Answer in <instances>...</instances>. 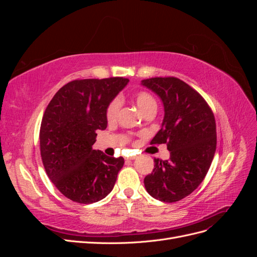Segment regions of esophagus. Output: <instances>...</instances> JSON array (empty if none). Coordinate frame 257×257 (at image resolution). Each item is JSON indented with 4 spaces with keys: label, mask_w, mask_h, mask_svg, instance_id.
<instances>
[{
    "label": "esophagus",
    "mask_w": 257,
    "mask_h": 257,
    "mask_svg": "<svg viewBox=\"0 0 257 257\" xmlns=\"http://www.w3.org/2000/svg\"><path fill=\"white\" fill-rule=\"evenodd\" d=\"M136 159H137V157H135V155H134V157L126 158V159H125V162H130V161H133V160H136Z\"/></svg>",
    "instance_id": "1"
}]
</instances>
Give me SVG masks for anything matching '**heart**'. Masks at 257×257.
<instances>
[{
  "label": "heart",
  "instance_id": "obj_1",
  "mask_svg": "<svg viewBox=\"0 0 257 257\" xmlns=\"http://www.w3.org/2000/svg\"><path fill=\"white\" fill-rule=\"evenodd\" d=\"M134 102L138 106L139 109L142 110L144 114L149 113L151 111H157L158 109V103L157 99L151 93L147 91H138L133 95ZM121 107V102L119 98H113L111 102L108 104L107 109H106V118L108 121H114L118 116L119 110Z\"/></svg>",
  "mask_w": 257,
  "mask_h": 257
}]
</instances>
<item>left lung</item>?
I'll use <instances>...</instances> for the list:
<instances>
[{
  "label": "left lung",
  "instance_id": "1",
  "mask_svg": "<svg viewBox=\"0 0 257 257\" xmlns=\"http://www.w3.org/2000/svg\"><path fill=\"white\" fill-rule=\"evenodd\" d=\"M142 85L164 106L161 130L151 144H167L170 152L169 160H154L145 188L155 199L175 203L197 189L211 165L216 148L214 115L198 92L175 77L145 79Z\"/></svg>",
  "mask_w": 257,
  "mask_h": 257
}]
</instances>
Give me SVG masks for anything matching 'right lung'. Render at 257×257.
Wrapping results in <instances>:
<instances>
[{
	"label": "right lung",
	"mask_w": 257,
	"mask_h": 257,
	"mask_svg": "<svg viewBox=\"0 0 257 257\" xmlns=\"http://www.w3.org/2000/svg\"><path fill=\"white\" fill-rule=\"evenodd\" d=\"M128 79L74 80L62 87L46 108L40 132L41 155L47 176L67 198L93 204L105 198L124 164L93 150L96 131L107 127L106 109Z\"/></svg>",
	"instance_id": "right-lung-1"
}]
</instances>
